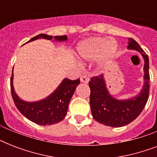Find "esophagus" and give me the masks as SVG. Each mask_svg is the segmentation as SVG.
<instances>
[{
  "label": "esophagus",
  "instance_id": "obj_1",
  "mask_svg": "<svg viewBox=\"0 0 157 157\" xmlns=\"http://www.w3.org/2000/svg\"><path fill=\"white\" fill-rule=\"evenodd\" d=\"M80 81H81V83H89V81H90V78H89L88 76H86V75H82L81 76V79H80Z\"/></svg>",
  "mask_w": 157,
  "mask_h": 157
}]
</instances>
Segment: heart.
Returning <instances> with one entry per match:
<instances>
[{
  "label": "heart",
  "instance_id": "heart-1",
  "mask_svg": "<svg viewBox=\"0 0 157 157\" xmlns=\"http://www.w3.org/2000/svg\"><path fill=\"white\" fill-rule=\"evenodd\" d=\"M117 50L116 40L103 36H94L79 43L76 46V54L81 60H93L99 57L103 63L114 56Z\"/></svg>",
  "mask_w": 157,
  "mask_h": 157
}]
</instances>
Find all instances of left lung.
Here are the masks:
<instances>
[{
    "label": "left lung",
    "mask_w": 157,
    "mask_h": 157,
    "mask_svg": "<svg viewBox=\"0 0 157 157\" xmlns=\"http://www.w3.org/2000/svg\"><path fill=\"white\" fill-rule=\"evenodd\" d=\"M127 49L140 53L144 61V86L139 94L131 98L118 99L110 94L103 75L91 78V112L94 119L107 126L121 127L135 120L144 110L149 97V59L140 45L129 38Z\"/></svg>",
    "instance_id": "1"
}]
</instances>
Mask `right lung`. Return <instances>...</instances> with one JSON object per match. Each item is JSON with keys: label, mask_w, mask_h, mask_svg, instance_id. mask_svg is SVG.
Here are the masks:
<instances>
[{"label": "right lung", "mask_w": 157, "mask_h": 157, "mask_svg": "<svg viewBox=\"0 0 157 157\" xmlns=\"http://www.w3.org/2000/svg\"><path fill=\"white\" fill-rule=\"evenodd\" d=\"M54 40L55 42H64L67 40V36H48L46 34H39L36 36L27 43L38 40ZM13 74L10 79L11 94L13 102L18 110L31 121L40 125H50L56 124L65 118L68 109V103L73 95L76 88L80 85V80L71 81L64 78L50 95L43 99L28 102L18 97L13 88Z\"/></svg>", "instance_id": "add662e5"}]
</instances>
